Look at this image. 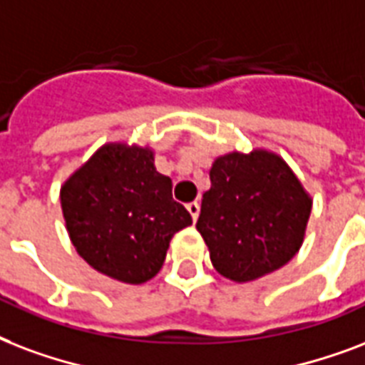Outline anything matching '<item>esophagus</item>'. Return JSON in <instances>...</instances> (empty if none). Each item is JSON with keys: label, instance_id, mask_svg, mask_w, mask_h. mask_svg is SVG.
Wrapping results in <instances>:
<instances>
[{"label": "esophagus", "instance_id": "obj_1", "mask_svg": "<svg viewBox=\"0 0 365 365\" xmlns=\"http://www.w3.org/2000/svg\"><path fill=\"white\" fill-rule=\"evenodd\" d=\"M186 209H188V213H190L192 221H196L197 215H200V203L197 202H190L188 205H186Z\"/></svg>", "mask_w": 365, "mask_h": 365}]
</instances>
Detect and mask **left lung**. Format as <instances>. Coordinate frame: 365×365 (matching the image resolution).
<instances>
[{
    "label": "left lung",
    "instance_id": "8db88e82",
    "mask_svg": "<svg viewBox=\"0 0 365 365\" xmlns=\"http://www.w3.org/2000/svg\"><path fill=\"white\" fill-rule=\"evenodd\" d=\"M196 222L217 272L244 284L297 255L312 197L284 158L264 148L228 152L209 171Z\"/></svg>",
    "mask_w": 365,
    "mask_h": 365
}]
</instances>
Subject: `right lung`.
I'll use <instances>...</instances> for the list:
<instances>
[{
    "label": "right lung",
    "mask_w": 365,
    "mask_h": 365,
    "mask_svg": "<svg viewBox=\"0 0 365 365\" xmlns=\"http://www.w3.org/2000/svg\"><path fill=\"white\" fill-rule=\"evenodd\" d=\"M158 173L150 146L106 143L61 186L62 217L78 255L112 279L144 284L192 217Z\"/></svg>",
    "instance_id": "right-lung-1"
}]
</instances>
